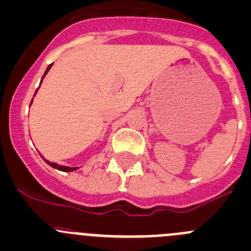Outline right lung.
<instances>
[{
    "mask_svg": "<svg viewBox=\"0 0 251 251\" xmlns=\"http://www.w3.org/2000/svg\"><path fill=\"white\" fill-rule=\"evenodd\" d=\"M51 66H52V63H51V65H49L48 67H47L46 72H44V75H43V78L46 77V75H47V73L49 72V70H50V68H51ZM43 78H42V80H41V84H42V81H43ZM41 84H39V85H41ZM38 89H39V86H38V88H37V90H36V92H35V95L37 94V91H38ZM32 101H33V99H32ZM32 101H31L30 105L32 104ZM42 157H43V156H42ZM43 159H44V157H43ZM44 161H46V162L48 163L49 166H51L52 168H55V170L62 171V172H72V171H75V170H78V168H79V167H68V166L57 165V163H55V162H50V161H48V160H47V159H44Z\"/></svg>",
    "mask_w": 251,
    "mask_h": 251,
    "instance_id": "right-lung-1",
    "label": "right lung"
}]
</instances>
